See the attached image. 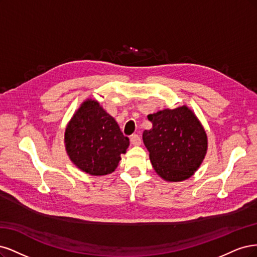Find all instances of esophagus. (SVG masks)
<instances>
[{"label": "esophagus", "instance_id": "34e87169", "mask_svg": "<svg viewBox=\"0 0 257 257\" xmlns=\"http://www.w3.org/2000/svg\"><path fill=\"white\" fill-rule=\"evenodd\" d=\"M130 142H131L132 145L139 146V145L141 144V138H140V136H138V135H132V136L130 137Z\"/></svg>", "mask_w": 257, "mask_h": 257}]
</instances>
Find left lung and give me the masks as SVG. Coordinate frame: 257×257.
<instances>
[{"instance_id": "1", "label": "left lung", "mask_w": 257, "mask_h": 257, "mask_svg": "<svg viewBox=\"0 0 257 257\" xmlns=\"http://www.w3.org/2000/svg\"><path fill=\"white\" fill-rule=\"evenodd\" d=\"M147 118L153 128L143 132V142L156 173L167 181L191 177L207 153V135L195 114L183 105Z\"/></svg>"}]
</instances>
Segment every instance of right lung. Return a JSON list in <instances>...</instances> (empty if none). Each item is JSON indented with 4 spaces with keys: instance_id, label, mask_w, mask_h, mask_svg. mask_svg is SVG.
Wrapping results in <instances>:
<instances>
[{
    "instance_id": "add662e5",
    "label": "right lung",
    "mask_w": 257,
    "mask_h": 257,
    "mask_svg": "<svg viewBox=\"0 0 257 257\" xmlns=\"http://www.w3.org/2000/svg\"><path fill=\"white\" fill-rule=\"evenodd\" d=\"M65 146L77 168L89 175L101 176L117 168L129 139L98 101L87 99L66 127Z\"/></svg>"
}]
</instances>
